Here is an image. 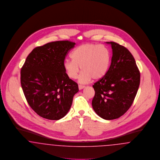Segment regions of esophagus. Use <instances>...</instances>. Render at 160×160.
I'll use <instances>...</instances> for the list:
<instances>
[{
	"instance_id": "1",
	"label": "esophagus",
	"mask_w": 160,
	"mask_h": 160,
	"mask_svg": "<svg viewBox=\"0 0 160 160\" xmlns=\"http://www.w3.org/2000/svg\"><path fill=\"white\" fill-rule=\"evenodd\" d=\"M78 87H79V90H82V89H83L84 88H85V86L84 85H79Z\"/></svg>"
}]
</instances>
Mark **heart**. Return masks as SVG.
<instances>
[{"mask_svg": "<svg viewBox=\"0 0 160 160\" xmlns=\"http://www.w3.org/2000/svg\"><path fill=\"white\" fill-rule=\"evenodd\" d=\"M72 59H66L63 63L68 76L75 79L80 67L83 70L79 78V82L87 83L93 78L100 79L105 75L109 68L110 53L103 44H85L77 47L72 52Z\"/></svg>", "mask_w": 160, "mask_h": 160, "instance_id": "1", "label": "heart"}]
</instances>
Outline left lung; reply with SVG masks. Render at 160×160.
Segmentation results:
<instances>
[{
	"label": "left lung",
	"mask_w": 160,
	"mask_h": 160,
	"mask_svg": "<svg viewBox=\"0 0 160 160\" xmlns=\"http://www.w3.org/2000/svg\"><path fill=\"white\" fill-rule=\"evenodd\" d=\"M111 45L112 56L105 75L92 85L95 94L92 107L105 120L123 116L132 105L140 82V73L134 58L125 47L117 42Z\"/></svg>",
	"instance_id": "obj_1"
}]
</instances>
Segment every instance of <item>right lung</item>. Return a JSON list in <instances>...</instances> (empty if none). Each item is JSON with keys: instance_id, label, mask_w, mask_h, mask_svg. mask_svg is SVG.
Listing matches in <instances>:
<instances>
[{"instance_id": "1", "label": "right lung", "mask_w": 160, "mask_h": 160, "mask_svg": "<svg viewBox=\"0 0 160 160\" xmlns=\"http://www.w3.org/2000/svg\"><path fill=\"white\" fill-rule=\"evenodd\" d=\"M75 42H48L34 48L21 68L20 82L26 99L40 117L53 120L64 118L79 91L69 78L63 63Z\"/></svg>"}]
</instances>
